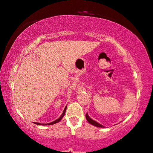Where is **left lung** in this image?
Segmentation results:
<instances>
[{
    "mask_svg": "<svg viewBox=\"0 0 153 153\" xmlns=\"http://www.w3.org/2000/svg\"><path fill=\"white\" fill-rule=\"evenodd\" d=\"M85 118H86L87 121L90 123V124L93 125H94V126L97 127H104V126H103L102 125L100 124V123H98L97 122H96V121H95L94 120H93V119H91V118H90V116H88V114H85Z\"/></svg>",
    "mask_w": 153,
    "mask_h": 153,
    "instance_id": "left-lung-1",
    "label": "left lung"
}]
</instances>
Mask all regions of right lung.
<instances>
[{"label":"right lung","instance_id":"1","mask_svg":"<svg viewBox=\"0 0 153 153\" xmlns=\"http://www.w3.org/2000/svg\"><path fill=\"white\" fill-rule=\"evenodd\" d=\"M66 108H67V106H65V109H64V111H63V112H62V115L61 116H60V118H58L57 120H54V121H53V122H51V123H46V124H42V123H35V122H34L33 123H35V124H36V125H53V124H56V123H58V122H60V120H62V118H63V116H65V111H66Z\"/></svg>","mask_w":153,"mask_h":153}]
</instances>
